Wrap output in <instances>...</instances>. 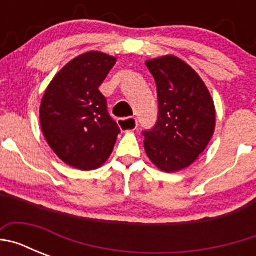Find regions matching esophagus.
Returning a JSON list of instances; mask_svg holds the SVG:
<instances>
[{
	"label": "esophagus",
	"instance_id": "34e87169",
	"mask_svg": "<svg viewBox=\"0 0 256 256\" xmlns=\"http://www.w3.org/2000/svg\"><path fill=\"white\" fill-rule=\"evenodd\" d=\"M118 124L120 126V130L124 132H128V130H136L137 126H138V120L137 118L130 116V118H120L118 119Z\"/></svg>",
	"mask_w": 256,
	"mask_h": 256
}]
</instances>
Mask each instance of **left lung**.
I'll return each instance as SVG.
<instances>
[{"mask_svg":"<svg viewBox=\"0 0 256 256\" xmlns=\"http://www.w3.org/2000/svg\"><path fill=\"white\" fill-rule=\"evenodd\" d=\"M158 87L159 115L144 130V150L162 172L184 169L206 148L216 128V108L195 70L176 56L146 62Z\"/></svg>","mask_w":256,"mask_h":256,"instance_id":"1","label":"left lung"}]
</instances>
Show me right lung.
<instances>
[{"instance_id":"obj_1","label":"right lung","mask_w":256,"mask_h":256,"mask_svg":"<svg viewBox=\"0 0 256 256\" xmlns=\"http://www.w3.org/2000/svg\"><path fill=\"white\" fill-rule=\"evenodd\" d=\"M115 62L102 52L83 54L58 72L42 98L44 138L62 162L80 170L101 166L120 133L98 90Z\"/></svg>"}]
</instances>
